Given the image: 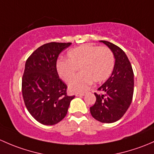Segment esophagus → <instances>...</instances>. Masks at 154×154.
Returning <instances> with one entry per match:
<instances>
[{
	"mask_svg": "<svg viewBox=\"0 0 154 154\" xmlns=\"http://www.w3.org/2000/svg\"><path fill=\"white\" fill-rule=\"evenodd\" d=\"M85 95V93H76L75 96H84Z\"/></svg>",
	"mask_w": 154,
	"mask_h": 154,
	"instance_id": "obj_1",
	"label": "esophagus"
}]
</instances>
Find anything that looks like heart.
<instances>
[{"instance_id": "b5f03b06", "label": "heart", "mask_w": 154, "mask_h": 154, "mask_svg": "<svg viewBox=\"0 0 154 154\" xmlns=\"http://www.w3.org/2000/svg\"><path fill=\"white\" fill-rule=\"evenodd\" d=\"M67 56L68 59L57 61L56 69L63 80L69 82L80 68L82 73L69 84V89L73 92L85 91L93 81L95 83L104 82L113 69L114 56L108 47L87 44L70 50Z\"/></svg>"}]
</instances>
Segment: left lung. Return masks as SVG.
<instances>
[{
	"label": "left lung",
	"mask_w": 154,
	"mask_h": 154,
	"mask_svg": "<svg viewBox=\"0 0 154 154\" xmlns=\"http://www.w3.org/2000/svg\"><path fill=\"white\" fill-rule=\"evenodd\" d=\"M112 52L115 64L110 77L95 93L96 101L90 107V113L97 121L112 123L119 120L128 110L134 95V80L132 66L120 47L107 41H100Z\"/></svg>",
	"instance_id": "obj_1"
}]
</instances>
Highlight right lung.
Wrapping results in <instances>:
<instances>
[{
  "mask_svg": "<svg viewBox=\"0 0 154 154\" xmlns=\"http://www.w3.org/2000/svg\"><path fill=\"white\" fill-rule=\"evenodd\" d=\"M71 43H47L27 58L22 78V94L32 116L45 125L61 122L75 96L66 94V84L56 69L58 55Z\"/></svg>",
  "mask_w": 154,
  "mask_h": 154,
  "instance_id": "1",
  "label": "right lung"
}]
</instances>
